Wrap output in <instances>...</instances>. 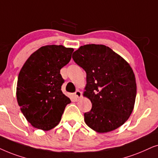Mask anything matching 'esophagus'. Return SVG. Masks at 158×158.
<instances>
[{
	"mask_svg": "<svg viewBox=\"0 0 158 158\" xmlns=\"http://www.w3.org/2000/svg\"><path fill=\"white\" fill-rule=\"evenodd\" d=\"M74 95L77 98H80L81 96V92L79 91V90H77V91L75 92Z\"/></svg>",
	"mask_w": 158,
	"mask_h": 158,
	"instance_id": "obj_1",
	"label": "esophagus"
}]
</instances>
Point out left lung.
Wrapping results in <instances>:
<instances>
[{
	"label": "left lung",
	"instance_id": "8db88e82",
	"mask_svg": "<svg viewBox=\"0 0 158 158\" xmlns=\"http://www.w3.org/2000/svg\"><path fill=\"white\" fill-rule=\"evenodd\" d=\"M72 58L87 73L84 95L92 107L84 115L86 124L98 133L118 129L129 118L135 102L136 84L131 67L103 45L81 46Z\"/></svg>",
	"mask_w": 158,
	"mask_h": 158
}]
</instances>
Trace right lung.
<instances>
[{"instance_id":"add662e5","label":"right lung","mask_w":158,"mask_h":158,"mask_svg":"<svg viewBox=\"0 0 158 158\" xmlns=\"http://www.w3.org/2000/svg\"><path fill=\"white\" fill-rule=\"evenodd\" d=\"M73 48L43 46L29 56L19 73L16 98L21 111L35 128L56 127L70 99L61 91L60 70L70 61Z\"/></svg>"}]
</instances>
